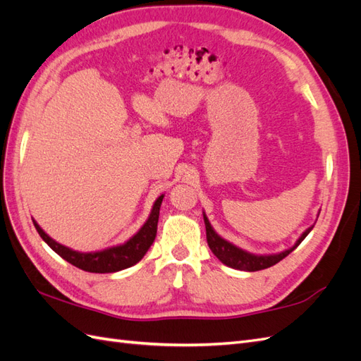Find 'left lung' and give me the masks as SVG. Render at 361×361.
Wrapping results in <instances>:
<instances>
[{
	"label": "left lung",
	"mask_w": 361,
	"mask_h": 361,
	"mask_svg": "<svg viewBox=\"0 0 361 361\" xmlns=\"http://www.w3.org/2000/svg\"><path fill=\"white\" fill-rule=\"evenodd\" d=\"M202 215H204L207 244L210 247L212 253H214L218 259L223 264H226L227 267H232V269L243 270V271H259L264 269H269V267H271L277 262H281L283 257L288 256L294 250V248L308 236V233L314 227V226H311L305 230L302 236L298 239V241H295V244L291 248H288V250H283V252L276 253V255H253V253H248V252L243 250V248H239L233 244H230L228 241H226V239L221 238L215 232L214 227L210 226L206 214H202Z\"/></svg>",
	"instance_id": "obj_1"
}]
</instances>
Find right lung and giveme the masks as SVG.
Wrapping results in <instances>:
<instances>
[{
  "mask_svg": "<svg viewBox=\"0 0 361 361\" xmlns=\"http://www.w3.org/2000/svg\"><path fill=\"white\" fill-rule=\"evenodd\" d=\"M164 195H160L154 202L151 215L147 218L143 227L138 232L122 245L109 247L100 252H90V253H80L71 248L62 245L51 239L39 224L33 219V224L38 230L39 236L45 243L50 245L51 250L56 252L62 259H66L71 265L78 267V269L90 271V273H116L120 270H125L128 267L135 265L142 257L149 250L152 245L155 235H157V224H159V215H160V206Z\"/></svg>",
  "mask_w": 361,
  "mask_h": 361,
  "instance_id": "right-lung-1",
  "label": "right lung"
}]
</instances>
